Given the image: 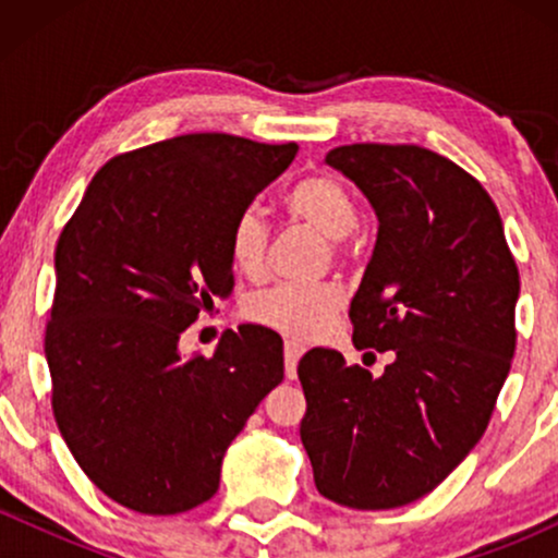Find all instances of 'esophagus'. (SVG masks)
Here are the masks:
<instances>
[{
	"label": "esophagus",
	"mask_w": 558,
	"mask_h": 558,
	"mask_svg": "<svg viewBox=\"0 0 558 558\" xmlns=\"http://www.w3.org/2000/svg\"><path fill=\"white\" fill-rule=\"evenodd\" d=\"M304 351H306L304 343L296 341V338H288L286 341V377L288 380H293V377H296V364Z\"/></svg>",
	"instance_id": "obj_1"
}]
</instances>
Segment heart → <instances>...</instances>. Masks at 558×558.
<instances>
[{"label": "heart", "instance_id": "b5f03b06", "mask_svg": "<svg viewBox=\"0 0 558 558\" xmlns=\"http://www.w3.org/2000/svg\"><path fill=\"white\" fill-rule=\"evenodd\" d=\"M286 209L293 220L306 222L330 239V246L341 252L345 235L356 226V202L351 191L336 175H306L286 194ZM267 226L257 207H246L235 215L228 230L230 265L241 275L257 278L265 265ZM343 296L330 283H278L248 299L246 315L291 338H315L330 325L341 310Z\"/></svg>", "mask_w": 558, "mask_h": 558}]
</instances>
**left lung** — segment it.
Wrapping results in <instances>:
<instances>
[{
    "mask_svg": "<svg viewBox=\"0 0 558 558\" xmlns=\"http://www.w3.org/2000/svg\"><path fill=\"white\" fill-rule=\"evenodd\" d=\"M325 162L377 215L349 317L356 349L393 362L373 377L332 349L306 351L301 444L325 498L396 509L444 483L483 438L514 356L520 272L488 191L451 159L351 144Z\"/></svg>",
    "mask_w": 558,
    "mask_h": 558,
    "instance_id": "8db88e82",
    "label": "left lung"
}]
</instances>
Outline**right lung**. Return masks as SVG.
Wrapping results in <instances>:
<instances>
[{
	"label": "right lung",
	"mask_w": 558,
	"mask_h": 558,
	"mask_svg": "<svg viewBox=\"0 0 558 558\" xmlns=\"http://www.w3.org/2000/svg\"><path fill=\"white\" fill-rule=\"evenodd\" d=\"M296 151L189 133L118 155L57 241L44 338L54 420L88 480L125 509L209 501L228 446L283 380L270 328L226 332L209 360L181 354V336L230 296V222Z\"/></svg>",
	"instance_id": "right-lung-1"
}]
</instances>
